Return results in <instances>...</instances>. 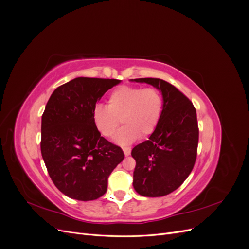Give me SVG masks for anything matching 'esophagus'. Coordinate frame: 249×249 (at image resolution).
<instances>
[{"label":"esophagus","instance_id":"obj_1","mask_svg":"<svg viewBox=\"0 0 249 249\" xmlns=\"http://www.w3.org/2000/svg\"><path fill=\"white\" fill-rule=\"evenodd\" d=\"M123 150L125 156H130L131 154V148L130 147H123Z\"/></svg>","mask_w":249,"mask_h":249}]
</instances>
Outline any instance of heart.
Returning <instances> with one entry per match:
<instances>
[{
    "label": "heart",
    "mask_w": 249,
    "mask_h": 249,
    "mask_svg": "<svg viewBox=\"0 0 249 249\" xmlns=\"http://www.w3.org/2000/svg\"><path fill=\"white\" fill-rule=\"evenodd\" d=\"M164 107L163 94L158 88L123 85L108 97L107 106L97 104L92 117L96 129L107 138L114 137L119 120L124 125L115 138L122 145L152 134L159 124Z\"/></svg>",
    "instance_id": "1"
}]
</instances>
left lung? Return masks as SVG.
Masks as SVG:
<instances>
[{
  "label": "left lung",
  "mask_w": 249,
  "mask_h": 249,
  "mask_svg": "<svg viewBox=\"0 0 249 249\" xmlns=\"http://www.w3.org/2000/svg\"><path fill=\"white\" fill-rule=\"evenodd\" d=\"M132 81L153 85L164 99L159 124L148 140L132 149L136 161L133 186L142 196H164L184 183L196 161L199 134L196 110L184 93L166 81L156 78Z\"/></svg>",
  "instance_id": "1"
}]
</instances>
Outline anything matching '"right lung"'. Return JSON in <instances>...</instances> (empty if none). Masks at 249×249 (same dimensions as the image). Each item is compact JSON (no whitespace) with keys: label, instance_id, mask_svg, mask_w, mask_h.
<instances>
[{"label":"right lung","instance_id":"1","mask_svg":"<svg viewBox=\"0 0 249 249\" xmlns=\"http://www.w3.org/2000/svg\"><path fill=\"white\" fill-rule=\"evenodd\" d=\"M118 83L76 78L56 88L48 101L41 118V155L53 183L71 198L101 197L111 172L124 160L123 149L101 136L92 117L96 102Z\"/></svg>","mask_w":249,"mask_h":249}]
</instances>
